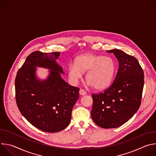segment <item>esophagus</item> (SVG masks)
I'll use <instances>...</instances> for the list:
<instances>
[{
  "label": "esophagus",
  "instance_id": "1",
  "mask_svg": "<svg viewBox=\"0 0 156 156\" xmlns=\"http://www.w3.org/2000/svg\"><path fill=\"white\" fill-rule=\"evenodd\" d=\"M79 93H80V94L81 95V96H84V95H86V92L84 90H82V89H80V91H79Z\"/></svg>",
  "mask_w": 156,
  "mask_h": 156
}]
</instances>
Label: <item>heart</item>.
<instances>
[{
	"instance_id": "heart-1",
	"label": "heart",
	"mask_w": 156,
	"mask_h": 156,
	"mask_svg": "<svg viewBox=\"0 0 156 156\" xmlns=\"http://www.w3.org/2000/svg\"><path fill=\"white\" fill-rule=\"evenodd\" d=\"M115 60L111 57L86 53L77 57L75 64L69 65L68 75L73 83L86 72L85 78L97 90H103L112 84L116 72Z\"/></svg>"
}]
</instances>
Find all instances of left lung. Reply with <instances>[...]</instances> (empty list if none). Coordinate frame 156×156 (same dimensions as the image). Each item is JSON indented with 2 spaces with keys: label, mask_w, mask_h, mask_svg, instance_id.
<instances>
[{
  "label": "left lung",
  "mask_w": 156,
  "mask_h": 156,
  "mask_svg": "<svg viewBox=\"0 0 156 156\" xmlns=\"http://www.w3.org/2000/svg\"><path fill=\"white\" fill-rule=\"evenodd\" d=\"M114 53L119 67L112 85L99 94H92L91 117L103 128H117L129 120L140 108L144 86V72L138 60L120 49Z\"/></svg>",
  "instance_id": "8db88e82"
}]
</instances>
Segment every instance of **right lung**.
Listing matches in <instances>:
<instances>
[{"instance_id": "right-lung-1", "label": "right lung", "mask_w": 156, "mask_h": 156, "mask_svg": "<svg viewBox=\"0 0 156 156\" xmlns=\"http://www.w3.org/2000/svg\"><path fill=\"white\" fill-rule=\"evenodd\" d=\"M60 52L35 51L29 55L16 76V101L20 112L31 125L45 132L55 133L67 126L79 90L61 77L63 69L57 62ZM36 67L50 70L45 80L36 75Z\"/></svg>"}]
</instances>
